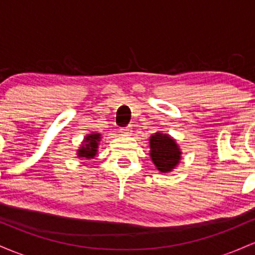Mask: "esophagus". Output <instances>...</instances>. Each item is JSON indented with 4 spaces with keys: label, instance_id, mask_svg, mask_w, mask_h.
Instances as JSON below:
<instances>
[{
    "label": "esophagus",
    "instance_id": "obj_1",
    "mask_svg": "<svg viewBox=\"0 0 255 255\" xmlns=\"http://www.w3.org/2000/svg\"><path fill=\"white\" fill-rule=\"evenodd\" d=\"M120 133H122L123 136H130V135H132V128H131L130 127L120 128Z\"/></svg>",
    "mask_w": 255,
    "mask_h": 255
}]
</instances>
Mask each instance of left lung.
<instances>
[{
    "label": "left lung",
    "mask_w": 255,
    "mask_h": 255,
    "mask_svg": "<svg viewBox=\"0 0 255 255\" xmlns=\"http://www.w3.org/2000/svg\"><path fill=\"white\" fill-rule=\"evenodd\" d=\"M150 158L160 172H171L181 161L182 151L171 136L155 132L150 136Z\"/></svg>",
    "instance_id": "1"
}]
</instances>
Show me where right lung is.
<instances>
[{
	"mask_svg": "<svg viewBox=\"0 0 255 255\" xmlns=\"http://www.w3.org/2000/svg\"><path fill=\"white\" fill-rule=\"evenodd\" d=\"M100 139H101V135H100L99 132H93L90 133V135L85 136L82 145L79 147V149L77 150L78 158L93 159L97 154V148H99Z\"/></svg>",
	"mask_w": 255,
	"mask_h": 255,
	"instance_id": "obj_1",
	"label": "right lung"
}]
</instances>
